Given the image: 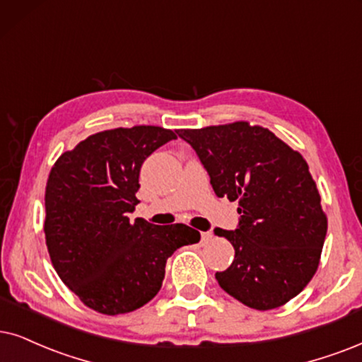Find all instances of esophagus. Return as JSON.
Masks as SVG:
<instances>
[{"mask_svg": "<svg viewBox=\"0 0 362 362\" xmlns=\"http://www.w3.org/2000/svg\"><path fill=\"white\" fill-rule=\"evenodd\" d=\"M210 239H212V234H210V232H202V234H200V240H202L204 244L205 242H209Z\"/></svg>", "mask_w": 362, "mask_h": 362, "instance_id": "obj_1", "label": "esophagus"}]
</instances>
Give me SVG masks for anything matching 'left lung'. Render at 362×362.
<instances>
[{
  "label": "left lung",
  "instance_id": "1",
  "mask_svg": "<svg viewBox=\"0 0 362 362\" xmlns=\"http://www.w3.org/2000/svg\"><path fill=\"white\" fill-rule=\"evenodd\" d=\"M192 145L217 197L239 200V227L215 228L234 245L218 286L247 308L269 310L296 297L319 267L327 217L303 155L269 128L234 122L177 130Z\"/></svg>",
  "mask_w": 362,
  "mask_h": 362
}]
</instances>
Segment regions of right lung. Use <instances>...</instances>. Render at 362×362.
I'll return each instance as SVG.
<instances>
[{
    "instance_id": "add662e5",
    "label": "right lung",
    "mask_w": 362,
    "mask_h": 362,
    "mask_svg": "<svg viewBox=\"0 0 362 362\" xmlns=\"http://www.w3.org/2000/svg\"><path fill=\"white\" fill-rule=\"evenodd\" d=\"M153 125L113 128L90 135L59 155L45 194V240L54 271L86 308L127 314L152 300L167 259L200 234L185 223L130 222L139 204L140 167L175 140Z\"/></svg>"
}]
</instances>
